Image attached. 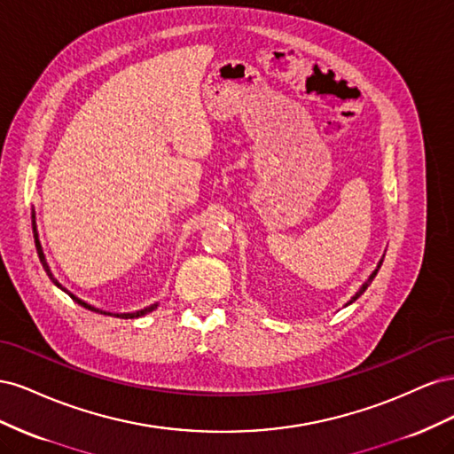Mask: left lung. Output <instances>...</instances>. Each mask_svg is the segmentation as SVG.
Here are the masks:
<instances>
[{
  "mask_svg": "<svg viewBox=\"0 0 454 454\" xmlns=\"http://www.w3.org/2000/svg\"><path fill=\"white\" fill-rule=\"evenodd\" d=\"M382 259H384V257H382ZM382 259L379 261V265H377V269H375L373 272H371V274H369V278H367V280H365V282L362 284V287H360V290H358V292H356V295H354V297H352V299L348 301V303H347V305L354 303V301H356V299H358V297H360V295H362V294H364V292L367 290V287H369V284H371V282H373V278L377 277V272H379V269H380V265H382Z\"/></svg>",
  "mask_w": 454,
  "mask_h": 454,
  "instance_id": "8db88e82",
  "label": "left lung"
}]
</instances>
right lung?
Listing matches in <instances>:
<instances>
[{
  "label": "right lung",
  "mask_w": 454,
  "mask_h": 454,
  "mask_svg": "<svg viewBox=\"0 0 454 454\" xmlns=\"http://www.w3.org/2000/svg\"><path fill=\"white\" fill-rule=\"evenodd\" d=\"M32 229H34V239H35V248H37V255H39V261H41V265H43V269H45V272H47V277L52 280V284L54 286H59L62 292H66L67 295H70L75 303H79L81 307H85V309H89V310H92V312H100V314H107V316H117V318H140V316H144V314H147V312H151V310H155L157 309V303L155 305H149V307H145V309H142V310H136V312H106V310H100V309H96V307H92V305H89V303H85V301H81L79 297H75L72 292H67L66 287H62V284L52 277V272H51V269H49V265H47V259H45V254H43V250H41V244H39V237H37V225H35V212H32Z\"/></svg>",
  "instance_id": "obj_1"
}]
</instances>
